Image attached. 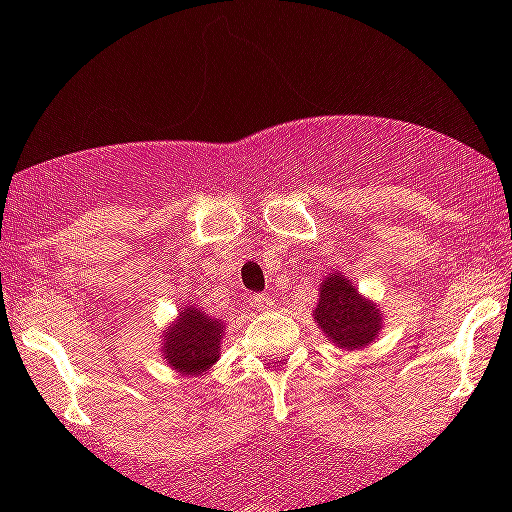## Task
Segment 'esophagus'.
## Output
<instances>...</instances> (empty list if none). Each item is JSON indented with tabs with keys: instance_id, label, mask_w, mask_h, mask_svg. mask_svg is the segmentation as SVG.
Returning a JSON list of instances; mask_svg holds the SVG:
<instances>
[{
	"instance_id": "34e87169",
	"label": "esophagus",
	"mask_w": 512,
	"mask_h": 512,
	"mask_svg": "<svg viewBox=\"0 0 512 512\" xmlns=\"http://www.w3.org/2000/svg\"><path fill=\"white\" fill-rule=\"evenodd\" d=\"M252 304H255L257 309H265V307H270L272 299L267 297V294H255V297H252Z\"/></svg>"
}]
</instances>
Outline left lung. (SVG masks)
<instances>
[{
  "mask_svg": "<svg viewBox=\"0 0 512 512\" xmlns=\"http://www.w3.org/2000/svg\"><path fill=\"white\" fill-rule=\"evenodd\" d=\"M312 317L324 337L339 349H366L379 339L384 314L374 299L359 294L354 282L342 272H329L319 285V302Z\"/></svg>",
  "mask_w": 512,
  "mask_h": 512,
  "instance_id": "8db88e82",
  "label": "left lung"
}]
</instances>
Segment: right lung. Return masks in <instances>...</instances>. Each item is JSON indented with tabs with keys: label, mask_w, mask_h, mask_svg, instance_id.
Here are the masks:
<instances>
[{
	"label": "right lung",
	"mask_w": 512,
	"mask_h": 512,
	"mask_svg": "<svg viewBox=\"0 0 512 512\" xmlns=\"http://www.w3.org/2000/svg\"><path fill=\"white\" fill-rule=\"evenodd\" d=\"M225 322L210 317L200 307L183 304L178 317L160 334V356L183 376H203L220 359Z\"/></svg>",
	"instance_id": "add662e5"
}]
</instances>
